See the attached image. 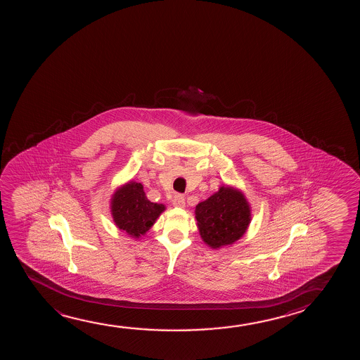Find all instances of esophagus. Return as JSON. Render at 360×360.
Wrapping results in <instances>:
<instances>
[{"label": "esophagus", "instance_id": "1", "mask_svg": "<svg viewBox=\"0 0 360 360\" xmlns=\"http://www.w3.org/2000/svg\"><path fill=\"white\" fill-rule=\"evenodd\" d=\"M173 207H184L186 205V199L181 194H177V195H174L172 199Z\"/></svg>", "mask_w": 360, "mask_h": 360}]
</instances>
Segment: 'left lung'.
<instances>
[{
  "label": "left lung",
  "instance_id": "8db88e82",
  "mask_svg": "<svg viewBox=\"0 0 360 360\" xmlns=\"http://www.w3.org/2000/svg\"><path fill=\"white\" fill-rule=\"evenodd\" d=\"M195 219L202 241L221 248L240 240L251 222V207L243 193L222 186L195 207Z\"/></svg>",
  "mask_w": 360,
  "mask_h": 360
}]
</instances>
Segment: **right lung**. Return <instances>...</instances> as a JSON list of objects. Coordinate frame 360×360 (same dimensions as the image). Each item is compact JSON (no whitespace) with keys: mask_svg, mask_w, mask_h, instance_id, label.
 <instances>
[{"mask_svg":"<svg viewBox=\"0 0 360 360\" xmlns=\"http://www.w3.org/2000/svg\"><path fill=\"white\" fill-rule=\"evenodd\" d=\"M165 209L163 204L150 202L143 184L134 181L119 187L110 199L114 224L134 238L145 235Z\"/></svg>","mask_w":360,"mask_h":360,"instance_id":"right-lung-1","label":"right lung"}]
</instances>
